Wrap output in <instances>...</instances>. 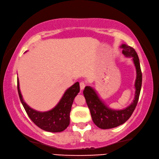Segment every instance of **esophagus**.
Returning <instances> with one entry per match:
<instances>
[{"instance_id": "1", "label": "esophagus", "mask_w": 159, "mask_h": 159, "mask_svg": "<svg viewBox=\"0 0 159 159\" xmlns=\"http://www.w3.org/2000/svg\"><path fill=\"white\" fill-rule=\"evenodd\" d=\"M85 85H86V84H85V83L84 82V81H81L80 83V90H84L85 89Z\"/></svg>"}]
</instances>
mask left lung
<instances>
[{"label":"left lung","mask_w":159,"mask_h":159,"mask_svg":"<svg viewBox=\"0 0 159 159\" xmlns=\"http://www.w3.org/2000/svg\"><path fill=\"white\" fill-rule=\"evenodd\" d=\"M122 54L126 57H132L137 70V79L135 81V97L132 104L124 110H115L110 109L100 99L96 92L90 86H86L84 90V95L86 100L92 120L95 125L100 129H111L124 124L132 115L137 106L139 98L142 83V74L141 70L139 57L134 48L122 44Z\"/></svg>","instance_id":"obj_1"}]
</instances>
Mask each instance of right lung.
Masks as SVG:
<instances>
[{
    "label": "right lung",
    "mask_w": 159,
    "mask_h": 159,
    "mask_svg": "<svg viewBox=\"0 0 159 159\" xmlns=\"http://www.w3.org/2000/svg\"><path fill=\"white\" fill-rule=\"evenodd\" d=\"M17 91L27 115L40 129L49 132H60L70 124V112L75 97L80 91L79 83L76 82L68 89L59 103L47 112H38L30 107L22 99L17 79Z\"/></svg>",
    "instance_id": "right-lung-1"
}]
</instances>
